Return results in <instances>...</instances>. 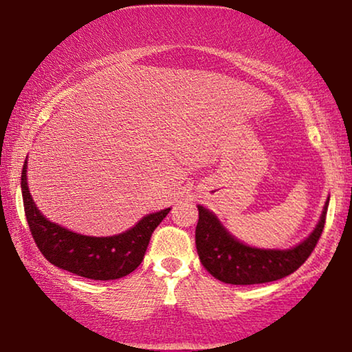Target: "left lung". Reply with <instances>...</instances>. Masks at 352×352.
Segmentation results:
<instances>
[{
  "instance_id": "left-lung-1",
  "label": "left lung",
  "mask_w": 352,
  "mask_h": 352,
  "mask_svg": "<svg viewBox=\"0 0 352 352\" xmlns=\"http://www.w3.org/2000/svg\"><path fill=\"white\" fill-rule=\"evenodd\" d=\"M330 196L308 237L291 248H258L239 240L212 210L197 206L196 248L210 275L228 285H261L291 275L308 259L321 237Z\"/></svg>"
}]
</instances>
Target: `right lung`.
I'll list each match as a JSON object with an SVG mask.
<instances>
[{
	"label": "right lung",
	"mask_w": 352,
	"mask_h": 352,
	"mask_svg": "<svg viewBox=\"0 0 352 352\" xmlns=\"http://www.w3.org/2000/svg\"><path fill=\"white\" fill-rule=\"evenodd\" d=\"M28 158L22 170V197L26 221L45 259L63 270L90 280H118L142 262L150 237L170 208L148 213L122 234L109 237L83 235L60 226L41 213L28 188Z\"/></svg>",
	"instance_id": "1"
}]
</instances>
